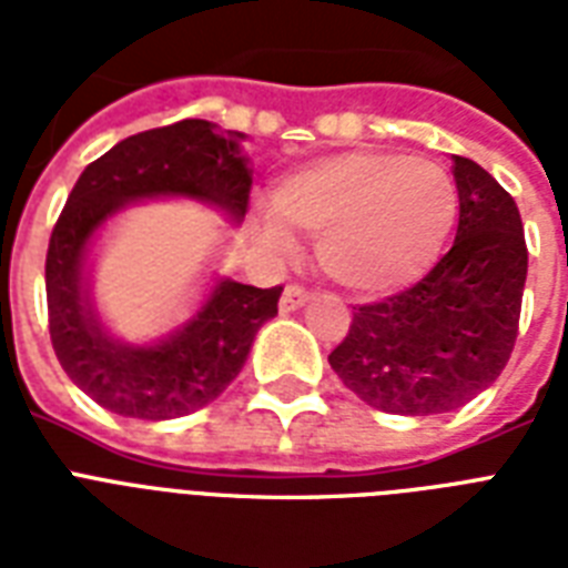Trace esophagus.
I'll list each match as a JSON object with an SVG mask.
<instances>
[{
    "mask_svg": "<svg viewBox=\"0 0 568 568\" xmlns=\"http://www.w3.org/2000/svg\"><path fill=\"white\" fill-rule=\"evenodd\" d=\"M310 301H312V292H306L303 285L292 283V285H285L283 297H280V310L294 312V310H301L303 303H310Z\"/></svg>",
    "mask_w": 568,
    "mask_h": 568,
    "instance_id": "34e87169",
    "label": "esophagus"
}]
</instances>
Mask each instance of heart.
Segmentation results:
<instances>
[{"instance_id": "b5f03b06", "label": "heart", "mask_w": 568, "mask_h": 568, "mask_svg": "<svg viewBox=\"0 0 568 568\" xmlns=\"http://www.w3.org/2000/svg\"><path fill=\"white\" fill-rule=\"evenodd\" d=\"M457 182L400 153H347L292 173L274 191L267 247L318 235V262L356 294H388L430 271L457 221Z\"/></svg>"}]
</instances>
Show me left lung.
<instances>
[{
  "label": "left lung",
  "instance_id": "left-lung-1",
  "mask_svg": "<svg viewBox=\"0 0 568 568\" xmlns=\"http://www.w3.org/2000/svg\"><path fill=\"white\" fill-rule=\"evenodd\" d=\"M454 247L404 292L363 303L333 372L392 415L450 413L493 386L519 336L528 244L519 205L471 159L454 155Z\"/></svg>",
  "mask_w": 568,
  "mask_h": 568
}]
</instances>
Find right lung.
Here are the masks:
<instances>
[{"instance_id":"1","label":"right lung","mask_w":568,"mask_h":568,"mask_svg":"<svg viewBox=\"0 0 568 568\" xmlns=\"http://www.w3.org/2000/svg\"><path fill=\"white\" fill-rule=\"evenodd\" d=\"M241 138L209 120L146 129L88 164L67 196L47 250L49 338L67 377L111 413L164 422L203 409L239 377L258 327L276 315L283 285L217 280L185 327L159 345L132 347L102 329L84 283L93 232L126 203L191 196L241 221L253 189Z\"/></svg>"}]
</instances>
